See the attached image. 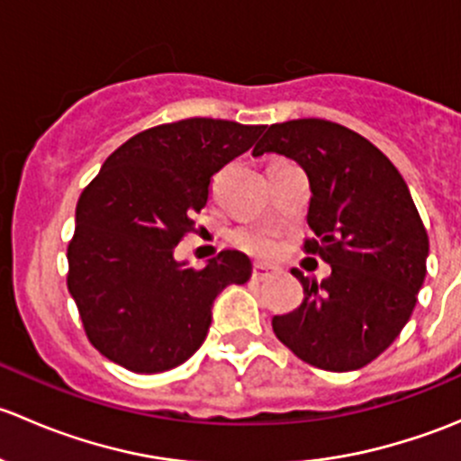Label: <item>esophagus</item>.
<instances>
[{"label": "esophagus", "instance_id": "1", "mask_svg": "<svg viewBox=\"0 0 461 461\" xmlns=\"http://www.w3.org/2000/svg\"><path fill=\"white\" fill-rule=\"evenodd\" d=\"M274 274H276V269L265 267V265H257V267L252 269V278H254V281H267V278H272Z\"/></svg>", "mask_w": 461, "mask_h": 461}]
</instances>
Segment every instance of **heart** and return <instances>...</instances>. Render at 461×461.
Masks as SVG:
<instances>
[{
    "label": "heart",
    "instance_id": "obj_1",
    "mask_svg": "<svg viewBox=\"0 0 461 461\" xmlns=\"http://www.w3.org/2000/svg\"><path fill=\"white\" fill-rule=\"evenodd\" d=\"M234 243L254 257H269L276 248V236L265 227H245L234 234Z\"/></svg>",
    "mask_w": 461,
    "mask_h": 461
}]
</instances>
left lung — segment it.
Returning a JSON list of instances; mask_svg holds the SVG:
<instances>
[{
  "label": "left lung",
  "mask_w": 461,
  "mask_h": 461,
  "mask_svg": "<svg viewBox=\"0 0 461 461\" xmlns=\"http://www.w3.org/2000/svg\"><path fill=\"white\" fill-rule=\"evenodd\" d=\"M263 153L308 174L305 252L332 267L321 283L292 272L303 303L272 319L274 334L314 368H364L399 337L426 278L429 234L406 180L373 142L330 120L272 124L252 156Z\"/></svg>",
  "instance_id": "1"
}]
</instances>
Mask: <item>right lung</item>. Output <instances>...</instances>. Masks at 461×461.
<instances>
[{
	"instance_id": "obj_1",
	"label": "right lung",
	"mask_w": 461,
	"mask_h": 461,
	"mask_svg": "<svg viewBox=\"0 0 461 461\" xmlns=\"http://www.w3.org/2000/svg\"><path fill=\"white\" fill-rule=\"evenodd\" d=\"M263 124L189 118L115 149L76 207L67 285L88 341L131 373H165L203 346L213 299L249 281L252 263L225 249L201 269L174 258L194 231L216 171L248 151Z\"/></svg>"
}]
</instances>
